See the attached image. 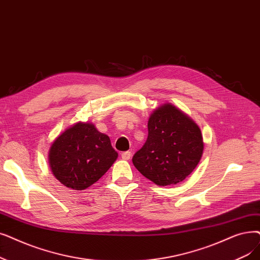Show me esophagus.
<instances>
[{
  "instance_id": "obj_1",
  "label": "esophagus",
  "mask_w": 260,
  "mask_h": 260,
  "mask_svg": "<svg viewBox=\"0 0 260 260\" xmlns=\"http://www.w3.org/2000/svg\"><path fill=\"white\" fill-rule=\"evenodd\" d=\"M121 157H122V159H124V160H128L129 158L132 157V153L131 152H123V153H121Z\"/></svg>"
}]
</instances>
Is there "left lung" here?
Listing matches in <instances>:
<instances>
[{
  "label": "left lung",
  "mask_w": 260,
  "mask_h": 260,
  "mask_svg": "<svg viewBox=\"0 0 260 260\" xmlns=\"http://www.w3.org/2000/svg\"><path fill=\"white\" fill-rule=\"evenodd\" d=\"M148 129V139L133 157L134 166L158 186L183 182L204 151L198 124L171 103H165L153 110Z\"/></svg>",
  "instance_id": "obj_1"
}]
</instances>
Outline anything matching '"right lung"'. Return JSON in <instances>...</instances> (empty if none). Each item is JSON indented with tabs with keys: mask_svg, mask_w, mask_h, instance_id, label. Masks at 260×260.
Segmentation results:
<instances>
[{
	"mask_svg": "<svg viewBox=\"0 0 260 260\" xmlns=\"http://www.w3.org/2000/svg\"><path fill=\"white\" fill-rule=\"evenodd\" d=\"M118 158L107 135L91 122H77L53 142L49 165L55 178L72 190H85L102 177Z\"/></svg>",
	"mask_w": 260,
	"mask_h": 260,
	"instance_id": "1",
	"label": "right lung"
}]
</instances>
